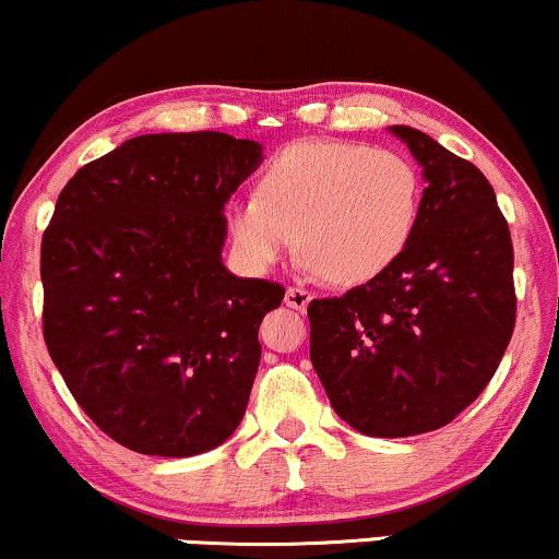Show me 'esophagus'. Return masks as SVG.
<instances>
[{
	"label": "esophagus",
	"instance_id": "obj_1",
	"mask_svg": "<svg viewBox=\"0 0 559 559\" xmlns=\"http://www.w3.org/2000/svg\"><path fill=\"white\" fill-rule=\"evenodd\" d=\"M285 302L293 308V311H306L308 302H311V293L302 290V287H287Z\"/></svg>",
	"mask_w": 559,
	"mask_h": 559
}]
</instances>
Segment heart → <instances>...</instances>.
Segmentation results:
<instances>
[{
    "label": "heart",
    "mask_w": 559,
    "mask_h": 559,
    "mask_svg": "<svg viewBox=\"0 0 559 559\" xmlns=\"http://www.w3.org/2000/svg\"><path fill=\"white\" fill-rule=\"evenodd\" d=\"M419 202L417 168L396 150L300 140L266 163L253 199L227 210V227L251 272L272 269L298 238L308 274L362 285L406 251Z\"/></svg>",
    "instance_id": "heart-1"
}]
</instances>
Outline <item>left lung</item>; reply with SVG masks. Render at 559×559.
<instances>
[{"label":"left lung","instance_id":"left-lung-1","mask_svg":"<svg viewBox=\"0 0 559 559\" xmlns=\"http://www.w3.org/2000/svg\"><path fill=\"white\" fill-rule=\"evenodd\" d=\"M423 168L417 230L381 277L311 300V362L362 436L438 430L477 399L515 326L513 243L490 181L412 127H389Z\"/></svg>","mask_w":559,"mask_h":559}]
</instances>
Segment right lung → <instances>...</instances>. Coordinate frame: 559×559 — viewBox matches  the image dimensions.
I'll list each match as a JSON object with an SVG mask.
<instances>
[{
	"mask_svg": "<svg viewBox=\"0 0 559 559\" xmlns=\"http://www.w3.org/2000/svg\"><path fill=\"white\" fill-rule=\"evenodd\" d=\"M261 160L259 142L223 132L142 134L61 189L40 243L44 340L129 451L197 456L246 415L261 319L285 287L227 272L223 212Z\"/></svg>",
	"mask_w": 559,
	"mask_h": 559,
	"instance_id": "obj_1",
	"label": "right lung"
}]
</instances>
